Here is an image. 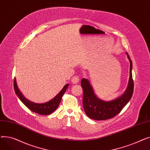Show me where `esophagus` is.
<instances>
[{
  "mask_svg": "<svg viewBox=\"0 0 150 150\" xmlns=\"http://www.w3.org/2000/svg\"><path fill=\"white\" fill-rule=\"evenodd\" d=\"M80 80V77L78 76H74L72 77V80H71V82H72L73 84H76L78 82H79Z\"/></svg>",
  "mask_w": 150,
  "mask_h": 150,
  "instance_id": "esophagus-1",
  "label": "esophagus"
}]
</instances>
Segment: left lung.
<instances>
[{"instance_id":"8db88e82","label":"left lung","mask_w":150,"mask_h":150,"mask_svg":"<svg viewBox=\"0 0 150 150\" xmlns=\"http://www.w3.org/2000/svg\"><path fill=\"white\" fill-rule=\"evenodd\" d=\"M130 62L129 78L127 88L121 96L111 101H105L97 97L88 79L82 78L81 84L83 90V105L84 112L90 119L104 120L111 119L119 114L132 97L134 83L132 76V63L128 53H126Z\"/></svg>"}]
</instances>
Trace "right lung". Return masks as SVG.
Listing matches in <instances>:
<instances>
[{
    "mask_svg": "<svg viewBox=\"0 0 150 150\" xmlns=\"http://www.w3.org/2000/svg\"><path fill=\"white\" fill-rule=\"evenodd\" d=\"M69 85V84L68 83L66 84L64 86V88H63L62 90L59 92V93H58L56 96L49 101L44 103H34V102L28 100L23 96V94L21 92L18 87V84L16 78H14V91L18 97L21 100V101L29 109H30L31 111L40 115H49L57 109L59 105V103L61 102L63 94L66 92Z\"/></svg>",
    "mask_w": 150,
    "mask_h": 150,
    "instance_id": "add662e5",
    "label": "right lung"
}]
</instances>
